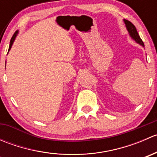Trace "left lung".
<instances>
[{"mask_svg":"<svg viewBox=\"0 0 157 157\" xmlns=\"http://www.w3.org/2000/svg\"><path fill=\"white\" fill-rule=\"evenodd\" d=\"M124 23H125L126 28H127L128 33H129L130 36H131V37L132 38V39L137 42V43L140 44V45L144 47V44L142 39H140V36H139L138 33H137V29H136V27L134 26V25L127 20H124Z\"/></svg>","mask_w":157,"mask_h":157,"instance_id":"8db88e82","label":"left lung"}]
</instances>
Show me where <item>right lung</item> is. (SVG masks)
Returning <instances> with one entry per match:
<instances>
[{
  "label": "right lung",
  "instance_id": "right-lung-1",
  "mask_svg": "<svg viewBox=\"0 0 157 157\" xmlns=\"http://www.w3.org/2000/svg\"><path fill=\"white\" fill-rule=\"evenodd\" d=\"M17 34H18V31H16V32H15V33H14V34H13V36H12V38H11V39H10V46H9L8 52H9V51L10 50L11 47H12V45H13V43L14 40H15V38L17 37Z\"/></svg>",
  "mask_w": 157,
  "mask_h": 157
}]
</instances>
